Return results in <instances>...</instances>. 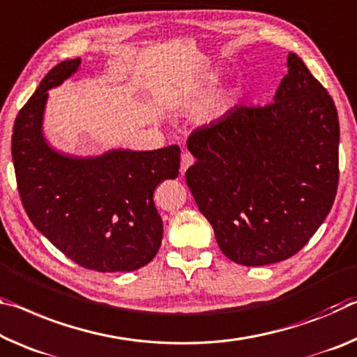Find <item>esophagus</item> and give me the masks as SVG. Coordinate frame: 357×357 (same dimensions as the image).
<instances>
[{
    "mask_svg": "<svg viewBox=\"0 0 357 357\" xmlns=\"http://www.w3.org/2000/svg\"><path fill=\"white\" fill-rule=\"evenodd\" d=\"M194 162H195V158L190 154V152H188V151L183 152V155H181V174H184L185 169H188Z\"/></svg>",
    "mask_w": 357,
    "mask_h": 357,
    "instance_id": "obj_1",
    "label": "esophagus"
}]
</instances>
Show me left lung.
<instances>
[{
	"instance_id": "1",
	"label": "left lung",
	"mask_w": 357,
	"mask_h": 357,
	"mask_svg": "<svg viewBox=\"0 0 357 357\" xmlns=\"http://www.w3.org/2000/svg\"><path fill=\"white\" fill-rule=\"evenodd\" d=\"M338 141L333 100L292 52L273 103L235 106L194 130L185 183L220 251L248 267L301 251L335 200Z\"/></svg>"
}]
</instances>
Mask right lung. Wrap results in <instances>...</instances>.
Wrapping results in <instances>:
<instances>
[{
  "label": "right lung",
  "instance_id": "add662e5",
  "mask_svg": "<svg viewBox=\"0 0 357 357\" xmlns=\"http://www.w3.org/2000/svg\"><path fill=\"white\" fill-rule=\"evenodd\" d=\"M81 59L54 66L19 111L13 128L17 189L33 225L84 268L114 273L149 264L163 225L154 190L179 173V146L68 157L43 137L47 90L77 71Z\"/></svg>",
  "mask_w": 357,
  "mask_h": 357
}]
</instances>
